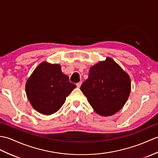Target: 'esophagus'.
Segmentation results:
<instances>
[{
	"label": "esophagus",
	"instance_id": "obj_1",
	"mask_svg": "<svg viewBox=\"0 0 158 158\" xmlns=\"http://www.w3.org/2000/svg\"><path fill=\"white\" fill-rule=\"evenodd\" d=\"M76 85H77V87L78 88H79L80 87H81V81H80V82H79V83H77L76 84Z\"/></svg>",
	"mask_w": 158,
	"mask_h": 158
}]
</instances>
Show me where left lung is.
<instances>
[{
	"mask_svg": "<svg viewBox=\"0 0 158 158\" xmlns=\"http://www.w3.org/2000/svg\"><path fill=\"white\" fill-rule=\"evenodd\" d=\"M81 90L98 114L111 116L126 103L131 91V79L127 73L110 58L90 68L88 79Z\"/></svg>",
	"mask_w": 158,
	"mask_h": 158,
	"instance_id": "8db88e82",
	"label": "left lung"
}]
</instances>
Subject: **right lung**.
Returning <instances> with one entry per match:
<instances>
[{
  "label": "right lung",
  "mask_w": 158,
  "mask_h": 158,
  "mask_svg": "<svg viewBox=\"0 0 158 158\" xmlns=\"http://www.w3.org/2000/svg\"><path fill=\"white\" fill-rule=\"evenodd\" d=\"M76 87L69 77L61 71L59 64L42 62L33 72L25 85L29 101L33 107L45 115L55 113L64 104Z\"/></svg>",
  "instance_id": "1"
}]
</instances>
